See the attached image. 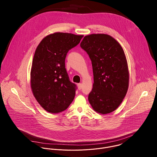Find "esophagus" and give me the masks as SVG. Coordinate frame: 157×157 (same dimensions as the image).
Here are the masks:
<instances>
[{
    "instance_id": "esophagus-1",
    "label": "esophagus",
    "mask_w": 157,
    "mask_h": 157,
    "mask_svg": "<svg viewBox=\"0 0 157 157\" xmlns=\"http://www.w3.org/2000/svg\"><path fill=\"white\" fill-rule=\"evenodd\" d=\"M78 87L79 90H81V89L82 87V83H79V84H78Z\"/></svg>"
}]
</instances>
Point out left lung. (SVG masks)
I'll use <instances>...</instances> for the list:
<instances>
[{
	"mask_svg": "<svg viewBox=\"0 0 157 157\" xmlns=\"http://www.w3.org/2000/svg\"><path fill=\"white\" fill-rule=\"evenodd\" d=\"M80 46L93 66L94 83L89 102L97 113H110L122 103L128 87L129 73L124 50L116 39L104 33L85 36Z\"/></svg>",
	"mask_w": 157,
	"mask_h": 157,
	"instance_id": "obj_1",
	"label": "left lung"
}]
</instances>
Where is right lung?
<instances>
[{
	"instance_id": "add662e5",
	"label": "right lung",
	"mask_w": 157,
	"mask_h": 157,
	"mask_svg": "<svg viewBox=\"0 0 157 157\" xmlns=\"http://www.w3.org/2000/svg\"><path fill=\"white\" fill-rule=\"evenodd\" d=\"M83 35L56 32L43 38L35 50L30 72L34 97L48 113L64 111L73 102L76 86L70 81L65 58Z\"/></svg>"
}]
</instances>
